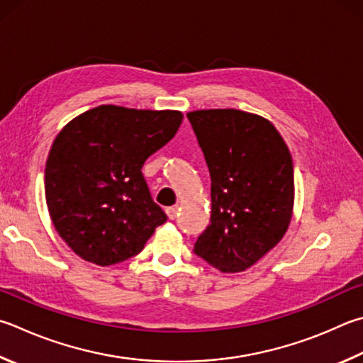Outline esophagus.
Instances as JSON below:
<instances>
[{"instance_id": "34e87169", "label": "esophagus", "mask_w": 363, "mask_h": 363, "mask_svg": "<svg viewBox=\"0 0 363 363\" xmlns=\"http://www.w3.org/2000/svg\"><path fill=\"white\" fill-rule=\"evenodd\" d=\"M177 214H179V208H177V206H171V208H167V216H168V219L174 220L176 217H177Z\"/></svg>"}]
</instances>
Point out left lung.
I'll list each match as a JSON object with an SVG mask.
<instances>
[{"instance_id":"obj_1","label":"left lung","mask_w":363,"mask_h":363,"mask_svg":"<svg viewBox=\"0 0 363 363\" xmlns=\"http://www.w3.org/2000/svg\"><path fill=\"white\" fill-rule=\"evenodd\" d=\"M211 174V223L195 254L222 273L245 272L286 235L294 164L268 118L240 109L187 113Z\"/></svg>"}]
</instances>
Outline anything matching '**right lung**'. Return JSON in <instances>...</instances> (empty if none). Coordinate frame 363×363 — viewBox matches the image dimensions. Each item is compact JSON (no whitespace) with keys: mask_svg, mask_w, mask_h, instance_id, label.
<instances>
[{"mask_svg":"<svg viewBox=\"0 0 363 363\" xmlns=\"http://www.w3.org/2000/svg\"><path fill=\"white\" fill-rule=\"evenodd\" d=\"M182 118L181 111L101 104L57 135L45 162V203L81 259L100 267L127 260L167 220L141 168L173 140Z\"/></svg>","mask_w":363,"mask_h":363,"instance_id":"right-lung-1","label":"right lung"}]
</instances>
